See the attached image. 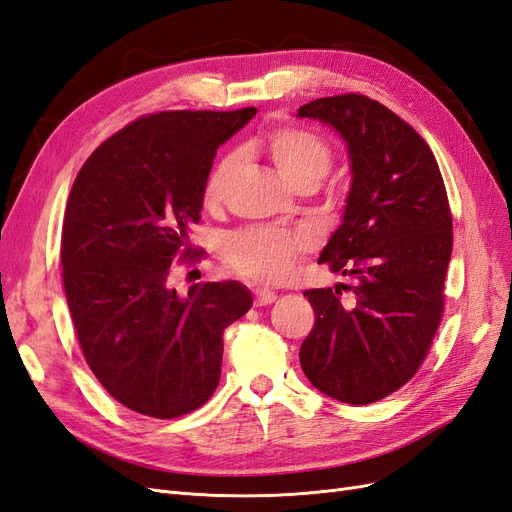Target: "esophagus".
Wrapping results in <instances>:
<instances>
[{
    "instance_id": "34e87169",
    "label": "esophagus",
    "mask_w": 512,
    "mask_h": 512,
    "mask_svg": "<svg viewBox=\"0 0 512 512\" xmlns=\"http://www.w3.org/2000/svg\"><path fill=\"white\" fill-rule=\"evenodd\" d=\"M254 294H256V305H271L277 299V294L269 288H254Z\"/></svg>"
}]
</instances>
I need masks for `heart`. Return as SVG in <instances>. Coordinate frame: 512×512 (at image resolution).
Masks as SVG:
<instances>
[{
    "label": "heart",
    "instance_id": "heart-1",
    "mask_svg": "<svg viewBox=\"0 0 512 512\" xmlns=\"http://www.w3.org/2000/svg\"><path fill=\"white\" fill-rule=\"evenodd\" d=\"M265 149L277 173L292 188H299L303 183H320L331 168L329 145L318 134L303 128L273 130L267 136ZM235 166L237 156H224L215 164L205 188L209 203L222 198ZM305 250L307 241L303 237L275 228H245L232 232L224 241V256L232 269L256 282L269 284L288 277Z\"/></svg>",
    "mask_w": 512,
    "mask_h": 512
}]
</instances>
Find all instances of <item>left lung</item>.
I'll return each mask as SVG.
<instances>
[{"label": "left lung", "mask_w": 512, "mask_h": 512, "mask_svg": "<svg viewBox=\"0 0 512 512\" xmlns=\"http://www.w3.org/2000/svg\"><path fill=\"white\" fill-rule=\"evenodd\" d=\"M299 117L331 126L350 162L342 224L318 258L350 277L305 290L316 322L301 344V367L318 391L352 406L401 389L421 367L438 331L453 220L429 145L408 123L359 94L320 98Z\"/></svg>", "instance_id": "1"}]
</instances>
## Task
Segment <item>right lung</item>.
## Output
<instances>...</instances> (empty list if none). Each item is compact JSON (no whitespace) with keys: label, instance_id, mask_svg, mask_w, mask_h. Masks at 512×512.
Returning a JSON list of instances; mask_svg holds the SVG:
<instances>
[{"label":"right lung","instance_id":"right-lung-1","mask_svg":"<svg viewBox=\"0 0 512 512\" xmlns=\"http://www.w3.org/2000/svg\"><path fill=\"white\" fill-rule=\"evenodd\" d=\"M256 108L166 111L104 141L76 175L61 230L64 288L85 361L126 408L175 418L218 389L222 335L252 307L241 282L170 288L190 254L215 151Z\"/></svg>","mask_w":512,"mask_h":512}]
</instances>
